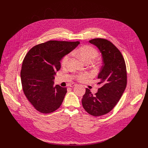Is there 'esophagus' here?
Segmentation results:
<instances>
[{"label":"esophagus","instance_id":"esophagus-1","mask_svg":"<svg viewBox=\"0 0 148 148\" xmlns=\"http://www.w3.org/2000/svg\"><path fill=\"white\" fill-rule=\"evenodd\" d=\"M77 85L76 84H70V85H69V86L70 87H74V86H75Z\"/></svg>","mask_w":148,"mask_h":148}]
</instances>
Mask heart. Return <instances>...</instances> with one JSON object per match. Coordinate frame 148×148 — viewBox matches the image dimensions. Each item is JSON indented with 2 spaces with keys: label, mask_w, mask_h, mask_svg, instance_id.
<instances>
[{
  "label": "heart",
  "mask_w": 148,
  "mask_h": 148,
  "mask_svg": "<svg viewBox=\"0 0 148 148\" xmlns=\"http://www.w3.org/2000/svg\"><path fill=\"white\" fill-rule=\"evenodd\" d=\"M78 56L81 58V60L86 63L88 62H91L92 60L95 59L98 57L97 51L92 47L86 45L79 47L77 50ZM70 54H67L64 56L61 60L62 66H64L67 64V63L69 60ZM89 74L88 73H81L77 76V79L79 81H84L88 78Z\"/></svg>",
  "instance_id": "b5f03b06"
}]
</instances>
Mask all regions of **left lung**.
Instances as JSON below:
<instances>
[{"mask_svg": "<svg viewBox=\"0 0 148 148\" xmlns=\"http://www.w3.org/2000/svg\"><path fill=\"white\" fill-rule=\"evenodd\" d=\"M89 42L102 54L103 65L98 75L102 87L94 95L86 88L82 104L88 114L99 116L110 112L119 101L126 87L127 73L121 53L110 41L98 38Z\"/></svg>", "mask_w": 148, "mask_h": 148, "instance_id": "obj_1", "label": "left lung"}]
</instances>
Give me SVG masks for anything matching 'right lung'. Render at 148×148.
<instances>
[{"mask_svg": "<svg viewBox=\"0 0 148 148\" xmlns=\"http://www.w3.org/2000/svg\"><path fill=\"white\" fill-rule=\"evenodd\" d=\"M79 41L50 40L32 48L26 55L20 72L25 95L34 108L43 114L54 112L60 106L67 88L54 85L60 60Z\"/></svg>", "mask_w": 148, "mask_h": 148, "instance_id": "obj_1", "label": "right lung"}]
</instances>
